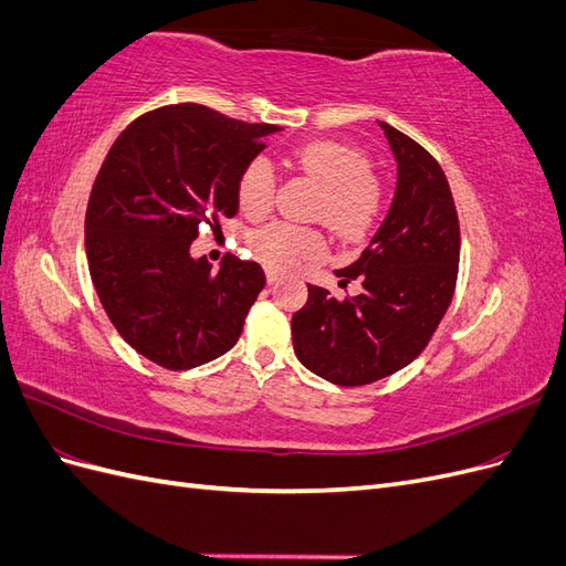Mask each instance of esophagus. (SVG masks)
<instances>
[{
  "label": "esophagus",
  "mask_w": 566,
  "mask_h": 566,
  "mask_svg": "<svg viewBox=\"0 0 566 566\" xmlns=\"http://www.w3.org/2000/svg\"><path fill=\"white\" fill-rule=\"evenodd\" d=\"M266 281H269V283H276V281H279V273L273 271V269H266Z\"/></svg>",
  "instance_id": "esophagus-1"
}]
</instances>
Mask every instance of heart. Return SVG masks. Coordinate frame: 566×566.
Returning <instances> with one entry per match:
<instances>
[{
	"mask_svg": "<svg viewBox=\"0 0 566 566\" xmlns=\"http://www.w3.org/2000/svg\"><path fill=\"white\" fill-rule=\"evenodd\" d=\"M295 160L312 175L323 191V217L342 235L364 238L382 214L385 193L370 172L364 150L339 142H310L295 150ZM273 167L266 158H252L238 179V205L248 217H262L273 200ZM256 260L273 271H293L304 262H318L328 243L316 229L276 221L250 238Z\"/></svg>",
	"mask_w": 566,
	"mask_h": 566,
	"instance_id": "b5f03b06",
	"label": "heart"
}]
</instances>
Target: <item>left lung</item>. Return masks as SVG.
I'll return each mask as SVG.
<instances>
[{
	"label": "left lung",
	"instance_id": "obj_1",
	"mask_svg": "<svg viewBox=\"0 0 566 566\" xmlns=\"http://www.w3.org/2000/svg\"><path fill=\"white\" fill-rule=\"evenodd\" d=\"M397 160V191L373 241L337 269L339 285L358 279L361 295L337 302L325 287L293 316V347L304 368L342 387L382 380L406 368L453 300L460 227L447 175L420 144L378 123Z\"/></svg>",
	"mask_w": 566,
	"mask_h": 566
}]
</instances>
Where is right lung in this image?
<instances>
[{
    "label": "right lung",
    "mask_w": 566,
    "mask_h": 566,
    "mask_svg": "<svg viewBox=\"0 0 566 566\" xmlns=\"http://www.w3.org/2000/svg\"><path fill=\"white\" fill-rule=\"evenodd\" d=\"M279 129L179 104L134 119L108 150L84 245L111 323L148 361L188 370L241 337L266 285L262 266L229 254L212 271L191 243L202 221L238 212V179Z\"/></svg>",
    "instance_id": "1"
}]
</instances>
